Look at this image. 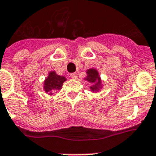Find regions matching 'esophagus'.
Segmentation results:
<instances>
[{
  "label": "esophagus",
  "mask_w": 156,
  "mask_h": 156,
  "mask_svg": "<svg viewBox=\"0 0 156 156\" xmlns=\"http://www.w3.org/2000/svg\"><path fill=\"white\" fill-rule=\"evenodd\" d=\"M70 78H73V79H77V78H78V74H77V73H73V74H70Z\"/></svg>",
  "instance_id": "1"
}]
</instances>
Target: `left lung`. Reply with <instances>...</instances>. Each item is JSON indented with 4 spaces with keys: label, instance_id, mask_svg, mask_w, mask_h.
Returning a JSON list of instances; mask_svg holds the SVG:
<instances>
[{
    "label": "left lung",
    "instance_id": "obj_1",
    "mask_svg": "<svg viewBox=\"0 0 156 156\" xmlns=\"http://www.w3.org/2000/svg\"><path fill=\"white\" fill-rule=\"evenodd\" d=\"M87 73V77L84 79L90 83H93V86L90 87L91 90L98 91L101 87V79H100L98 71L94 69H89Z\"/></svg>",
    "mask_w": 156,
    "mask_h": 156
}]
</instances>
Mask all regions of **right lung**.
<instances>
[{"mask_svg": "<svg viewBox=\"0 0 156 156\" xmlns=\"http://www.w3.org/2000/svg\"><path fill=\"white\" fill-rule=\"evenodd\" d=\"M66 80L65 77L58 75L54 71L49 72L48 78H45L44 83V90L46 93L52 94V92L55 90H61L63 82Z\"/></svg>", "mask_w": 156, "mask_h": 156, "instance_id": "1", "label": "right lung"}]
</instances>
